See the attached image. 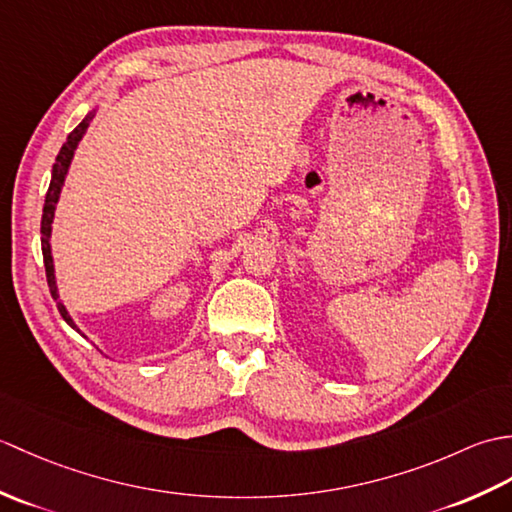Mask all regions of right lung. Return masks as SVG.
Returning <instances> with one entry per match:
<instances>
[{
	"label": "right lung",
	"instance_id": "add662e5",
	"mask_svg": "<svg viewBox=\"0 0 512 512\" xmlns=\"http://www.w3.org/2000/svg\"><path fill=\"white\" fill-rule=\"evenodd\" d=\"M94 118V112H90L88 116L83 118V121L76 125L68 140H65L61 151L57 154V160H54L52 165V180H50V187L46 193V204H43V215H41V253H43V266H46V279H48V288H50V295L52 299L57 301V308L61 312V317L65 319V323H70L72 328H76L74 321L70 319L68 310H65L63 303L59 301V292H57V281H54V266H52V253H50V224H52V217H54V206H57L59 200V193L63 187V180H65V173H68L70 167V160L74 156V149L79 145V140L83 138L85 129H88L90 121Z\"/></svg>",
	"mask_w": 512,
	"mask_h": 512
}]
</instances>
